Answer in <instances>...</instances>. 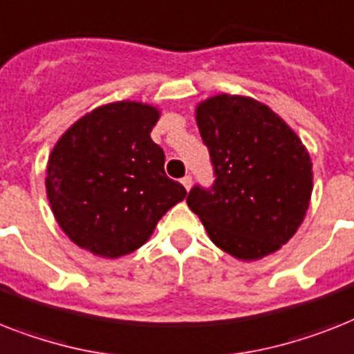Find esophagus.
<instances>
[{
	"label": "esophagus",
	"mask_w": 354,
	"mask_h": 354,
	"mask_svg": "<svg viewBox=\"0 0 354 354\" xmlns=\"http://www.w3.org/2000/svg\"><path fill=\"white\" fill-rule=\"evenodd\" d=\"M182 183H183V187H185L187 191H189V189H191V185H192V178L191 176H183Z\"/></svg>",
	"instance_id": "34e87169"
}]
</instances>
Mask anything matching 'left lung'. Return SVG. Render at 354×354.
Returning <instances> with one entry per match:
<instances>
[{"label": "left lung", "mask_w": 354, "mask_h": 354, "mask_svg": "<svg viewBox=\"0 0 354 354\" xmlns=\"http://www.w3.org/2000/svg\"><path fill=\"white\" fill-rule=\"evenodd\" d=\"M214 182L194 185L187 205L222 251L258 260L297 232L313 191V163L300 138L263 103L220 94L196 109Z\"/></svg>", "instance_id": "8db88e82"}]
</instances>
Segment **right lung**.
<instances>
[{"mask_svg":"<svg viewBox=\"0 0 354 354\" xmlns=\"http://www.w3.org/2000/svg\"><path fill=\"white\" fill-rule=\"evenodd\" d=\"M160 112L136 102L94 109L50 152L47 196L76 245L118 258L147 242L160 218L185 198L167 178L163 149L151 140Z\"/></svg>","mask_w":354,"mask_h":354,"instance_id":"add662e5","label":"right lung"}]
</instances>
